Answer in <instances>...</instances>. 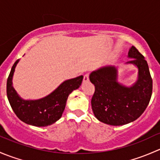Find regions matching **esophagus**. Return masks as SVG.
<instances>
[{
	"instance_id": "obj_1",
	"label": "esophagus",
	"mask_w": 160,
	"mask_h": 160,
	"mask_svg": "<svg viewBox=\"0 0 160 160\" xmlns=\"http://www.w3.org/2000/svg\"><path fill=\"white\" fill-rule=\"evenodd\" d=\"M89 73H86L84 76H83V81L87 82L89 80Z\"/></svg>"
}]
</instances>
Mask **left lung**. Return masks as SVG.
<instances>
[{"mask_svg":"<svg viewBox=\"0 0 160 160\" xmlns=\"http://www.w3.org/2000/svg\"><path fill=\"white\" fill-rule=\"evenodd\" d=\"M132 58L128 63L138 69V79L135 85L126 88L117 81V70L105 67L90 75L95 87L91 99L92 110L101 122L110 125H123L142 115L149 104L152 92V79L145 57L132 46L128 52Z\"/></svg>","mask_w":160,"mask_h":160,"instance_id":"obj_1","label":"left lung"}]
</instances>
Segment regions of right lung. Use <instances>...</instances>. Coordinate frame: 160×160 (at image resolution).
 <instances>
[{
	"label": "right lung",
	"mask_w": 160,
	"mask_h": 160,
	"mask_svg": "<svg viewBox=\"0 0 160 160\" xmlns=\"http://www.w3.org/2000/svg\"><path fill=\"white\" fill-rule=\"evenodd\" d=\"M18 60L13 65L7 80V96L11 108L21 121L28 125L44 127L55 123L62 116L68 96L72 90L79 88L83 77L80 76L63 82L46 98L36 101H24L12 87L13 73Z\"/></svg>",
	"instance_id": "right-lung-1"
}]
</instances>
